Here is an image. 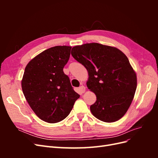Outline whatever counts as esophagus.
I'll return each mask as SVG.
<instances>
[{
	"mask_svg": "<svg viewBox=\"0 0 158 158\" xmlns=\"http://www.w3.org/2000/svg\"><path fill=\"white\" fill-rule=\"evenodd\" d=\"M78 89H79V92H80V94H83V93H84V92H85V87L84 86V85H81V86H80V87H79Z\"/></svg>",
	"mask_w": 158,
	"mask_h": 158,
	"instance_id": "esophagus-1",
	"label": "esophagus"
}]
</instances>
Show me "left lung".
<instances>
[{"label":"left lung","instance_id":"left-lung-1","mask_svg":"<svg viewBox=\"0 0 158 158\" xmlns=\"http://www.w3.org/2000/svg\"><path fill=\"white\" fill-rule=\"evenodd\" d=\"M71 55L88 72L87 87L96 95L91 112L99 120H119L135 96L137 79L127 56L115 47L98 43L73 47Z\"/></svg>","mask_w":158,"mask_h":158}]
</instances>
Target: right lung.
I'll return each instance as SVG.
<instances>
[{"mask_svg": "<svg viewBox=\"0 0 158 158\" xmlns=\"http://www.w3.org/2000/svg\"><path fill=\"white\" fill-rule=\"evenodd\" d=\"M71 48L64 45L45 50L29 62L23 73V95L36 115L47 123L63 121L80 98L63 72Z\"/></svg>", "mask_w": 158, "mask_h": 158, "instance_id": "obj_1", "label": "right lung"}]
</instances>
